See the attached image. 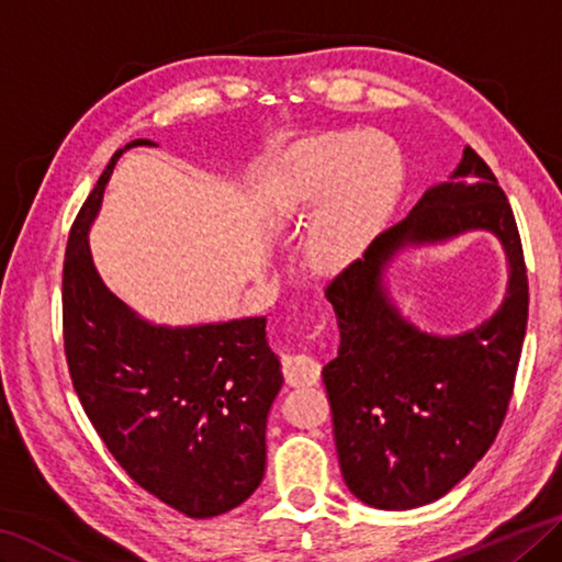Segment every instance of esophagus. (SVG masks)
I'll return each mask as SVG.
<instances>
[{"mask_svg":"<svg viewBox=\"0 0 562 562\" xmlns=\"http://www.w3.org/2000/svg\"><path fill=\"white\" fill-rule=\"evenodd\" d=\"M282 372L288 385L292 387H305L315 385L319 380V360L313 358L310 352H292L282 358Z\"/></svg>","mask_w":562,"mask_h":562,"instance_id":"esophagus-1","label":"esophagus"}]
</instances>
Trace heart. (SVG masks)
Wrapping results in <instances>:
<instances>
[{
    "mask_svg": "<svg viewBox=\"0 0 562 562\" xmlns=\"http://www.w3.org/2000/svg\"><path fill=\"white\" fill-rule=\"evenodd\" d=\"M405 184L397 142L380 130L319 137L297 157L288 212L319 210L310 257L323 270H342L364 255L385 225Z\"/></svg>",
    "mask_w": 562,
    "mask_h": 562,
    "instance_id": "b5f03b06",
    "label": "heart"
}]
</instances>
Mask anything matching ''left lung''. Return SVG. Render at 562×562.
Instances as JSON below:
<instances>
[{
	"label": "left lung",
	"mask_w": 562,
	"mask_h": 562,
	"mask_svg": "<svg viewBox=\"0 0 562 562\" xmlns=\"http://www.w3.org/2000/svg\"><path fill=\"white\" fill-rule=\"evenodd\" d=\"M470 228L498 235L512 265L502 310L458 338L420 334L396 313L381 272L397 248ZM340 350L323 368L347 487L380 510H409L456 487L493 445L510 405L525 327L528 270L513 207L493 169L465 147L448 182L387 227L327 284Z\"/></svg>",
	"instance_id": "8db88e82"
}]
</instances>
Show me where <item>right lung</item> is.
Returning a JSON list of instances; mask_svg holds the SVG:
<instances>
[{
	"label": "right lung",
	"mask_w": 562,
	"mask_h": 562,
	"mask_svg": "<svg viewBox=\"0 0 562 562\" xmlns=\"http://www.w3.org/2000/svg\"><path fill=\"white\" fill-rule=\"evenodd\" d=\"M137 145L155 142L135 139L124 149ZM124 149L104 167L69 229L61 267L69 378L124 473L187 518H215L262 483L280 360L267 345L265 317L157 327L104 288L87 229Z\"/></svg>",
	"instance_id": "1"
}]
</instances>
